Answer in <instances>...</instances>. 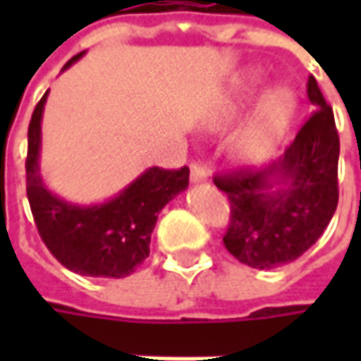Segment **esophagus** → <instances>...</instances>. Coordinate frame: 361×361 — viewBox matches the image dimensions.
Wrapping results in <instances>:
<instances>
[{
	"mask_svg": "<svg viewBox=\"0 0 361 361\" xmlns=\"http://www.w3.org/2000/svg\"><path fill=\"white\" fill-rule=\"evenodd\" d=\"M189 170H191V181H193V183L209 181V168L204 164H201V162H191Z\"/></svg>",
	"mask_w": 361,
	"mask_h": 361,
	"instance_id": "obj_1",
	"label": "esophagus"
}]
</instances>
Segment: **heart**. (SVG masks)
Returning <instances> with one entry per match:
<instances>
[{"label": "heart", "instance_id": "heart-1", "mask_svg": "<svg viewBox=\"0 0 361 361\" xmlns=\"http://www.w3.org/2000/svg\"><path fill=\"white\" fill-rule=\"evenodd\" d=\"M263 85L259 69H247L240 82L220 98L209 114L207 123L211 127L228 126L251 102ZM295 116V96L286 87L269 90L255 106V110L234 139L235 157L243 164H263L276 152L286 137Z\"/></svg>", "mask_w": 361, "mask_h": 361}]
</instances>
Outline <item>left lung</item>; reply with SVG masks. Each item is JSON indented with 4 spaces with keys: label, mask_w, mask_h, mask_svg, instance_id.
Segmentation results:
<instances>
[{
    "label": "left lung",
    "mask_w": 361,
    "mask_h": 361,
    "mask_svg": "<svg viewBox=\"0 0 361 361\" xmlns=\"http://www.w3.org/2000/svg\"><path fill=\"white\" fill-rule=\"evenodd\" d=\"M307 98L317 110L279 160L263 170L242 168L214 178L232 212L224 245L253 269H276L303 255L338 204L341 141L315 77L307 81Z\"/></svg>",
    "instance_id": "obj_1"
}]
</instances>
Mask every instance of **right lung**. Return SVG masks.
Here are the masks:
<instances>
[{
    "mask_svg": "<svg viewBox=\"0 0 361 361\" xmlns=\"http://www.w3.org/2000/svg\"><path fill=\"white\" fill-rule=\"evenodd\" d=\"M85 56L77 54L63 67ZM40 98L28 126L27 197L38 234L59 263L82 276L123 279L150 253V234L160 211L189 185V168H149L110 201L75 204L54 195L40 176L42 114Z\"/></svg>",
    "mask_w": 361,
    "mask_h": 361,
    "instance_id": "1",
    "label": "right lung"
}]
</instances>
